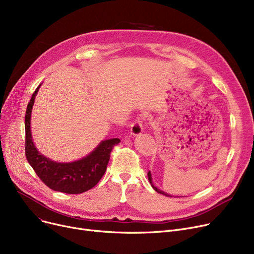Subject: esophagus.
Instances as JSON below:
<instances>
[{
	"instance_id": "esophagus-1",
	"label": "esophagus",
	"mask_w": 254,
	"mask_h": 254,
	"mask_svg": "<svg viewBox=\"0 0 254 254\" xmlns=\"http://www.w3.org/2000/svg\"><path fill=\"white\" fill-rule=\"evenodd\" d=\"M142 124H143V116H139V117H137L135 122L130 125V132L132 135L138 136L141 134V132L143 131Z\"/></svg>"
}]
</instances>
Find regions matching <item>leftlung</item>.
<instances>
[{"mask_svg":"<svg viewBox=\"0 0 254 254\" xmlns=\"http://www.w3.org/2000/svg\"><path fill=\"white\" fill-rule=\"evenodd\" d=\"M147 175H148V180H149V182H150V184H151V186L153 188V190L156 191V192H158V193H162V194H165V195H167V196H170L169 194H167V193H165L164 191H162L161 190H158L157 188H155V186L153 185V183H152V177H151V173H150V171L147 173Z\"/></svg>","mask_w":254,"mask_h":254,"instance_id":"1","label":"left lung"}]
</instances>
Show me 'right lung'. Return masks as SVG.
<instances>
[{
  "label": "right lung",
  "mask_w": 254,
  "mask_h": 254,
  "mask_svg": "<svg viewBox=\"0 0 254 254\" xmlns=\"http://www.w3.org/2000/svg\"><path fill=\"white\" fill-rule=\"evenodd\" d=\"M39 87L40 85L34 91L25 111L26 159L37 176L49 189L70 194L87 191L96 186L105 174L111 151L120 140L114 138L102 141L90 154L72 163H58L40 154L33 143L31 134V113Z\"/></svg>",
  "instance_id": "obj_1"
}]
</instances>
